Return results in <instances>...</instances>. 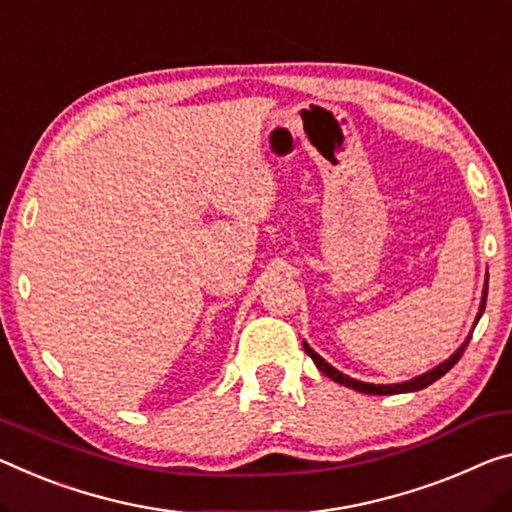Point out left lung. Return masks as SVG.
<instances>
[{
  "label": "left lung",
  "instance_id": "left-lung-1",
  "mask_svg": "<svg viewBox=\"0 0 512 512\" xmlns=\"http://www.w3.org/2000/svg\"><path fill=\"white\" fill-rule=\"evenodd\" d=\"M485 300H487V281H485V288H483V300H481V309H478L476 322L481 320V316H483V311H485ZM469 338H471V336H467V341L462 343L460 348L455 350L453 355L448 357L446 361H442V364L432 368V371L423 373V375H419V377H414V380L400 382V384H371V382H359V380H355V377H348V375H343L341 371H336V368H334L332 364H327V361L322 359L316 350L309 348V343H304V352L313 359V364L318 366V371H322V373H325L327 377H332L334 382L343 384V387H350V389L361 391V393H371V396H391V393H407V391H419V389H426V387H430L432 382H437L439 377L446 375L448 371H451V368H453L455 364H458L460 357H462V352H465V348L469 345Z\"/></svg>",
  "mask_w": 512,
  "mask_h": 512
}]
</instances>
